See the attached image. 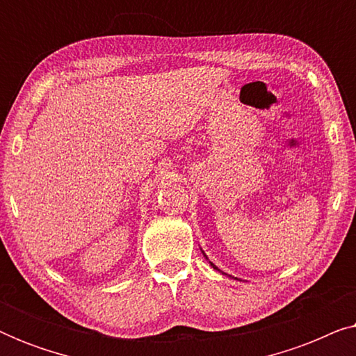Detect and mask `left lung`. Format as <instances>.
I'll use <instances>...</instances> for the list:
<instances>
[{
    "label": "left lung",
    "instance_id": "8db88e82",
    "mask_svg": "<svg viewBox=\"0 0 356 356\" xmlns=\"http://www.w3.org/2000/svg\"><path fill=\"white\" fill-rule=\"evenodd\" d=\"M202 254H204V251H202ZM204 256H206V254H204ZM206 259H207V256H206ZM207 261H209V259H207ZM209 264H211V266H212V267H213V269H216V270H218V272H222L220 269H218V267H217L216 264H212V262H211V261H209ZM222 274H225V272H222ZM225 275H227V274H225Z\"/></svg>",
    "mask_w": 356,
    "mask_h": 356
}]
</instances>
